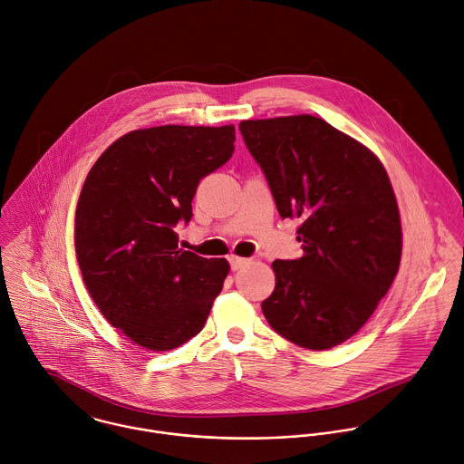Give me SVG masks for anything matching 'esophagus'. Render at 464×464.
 <instances>
[{
    "label": "esophagus",
    "mask_w": 464,
    "mask_h": 464,
    "mask_svg": "<svg viewBox=\"0 0 464 464\" xmlns=\"http://www.w3.org/2000/svg\"><path fill=\"white\" fill-rule=\"evenodd\" d=\"M229 264H231V269H233V271H238V269H242L244 266H247L249 260H247V258H242V256L231 255V256H229Z\"/></svg>",
    "instance_id": "esophagus-1"
}]
</instances>
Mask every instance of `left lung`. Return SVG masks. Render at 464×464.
Instances as JSON below:
<instances>
[{"label": "left lung", "instance_id": "8db88e82", "mask_svg": "<svg viewBox=\"0 0 464 464\" xmlns=\"http://www.w3.org/2000/svg\"><path fill=\"white\" fill-rule=\"evenodd\" d=\"M282 218H300L298 260L271 264L262 302L269 325L309 351L353 338L391 289L403 233L385 166L367 146L314 115L240 122Z\"/></svg>", "mask_w": 464, "mask_h": 464}]
</instances>
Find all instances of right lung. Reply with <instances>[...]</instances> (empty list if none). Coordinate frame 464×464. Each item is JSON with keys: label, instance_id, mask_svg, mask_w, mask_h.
<instances>
[{"label": "right lung", "instance_id": "1", "mask_svg": "<svg viewBox=\"0 0 464 464\" xmlns=\"http://www.w3.org/2000/svg\"><path fill=\"white\" fill-rule=\"evenodd\" d=\"M235 126H153L110 144L82 184L73 242L101 314L160 353L197 336L229 273L226 258L179 249L198 182L233 155Z\"/></svg>", "mask_w": 464, "mask_h": 464}]
</instances>
